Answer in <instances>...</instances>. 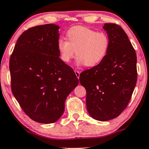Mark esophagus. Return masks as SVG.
<instances>
[{"label": "esophagus", "mask_w": 149, "mask_h": 149, "mask_svg": "<svg viewBox=\"0 0 149 149\" xmlns=\"http://www.w3.org/2000/svg\"><path fill=\"white\" fill-rule=\"evenodd\" d=\"M75 72V73H76V77L77 78H78V79H79V78H80V71H77V70H76V71H74Z\"/></svg>", "instance_id": "esophagus-1"}]
</instances>
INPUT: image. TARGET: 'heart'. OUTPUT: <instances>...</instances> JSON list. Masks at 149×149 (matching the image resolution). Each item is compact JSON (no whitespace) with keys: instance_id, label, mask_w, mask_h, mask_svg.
<instances>
[{"instance_id":"obj_1","label":"heart","mask_w":149,"mask_h":149,"mask_svg":"<svg viewBox=\"0 0 149 149\" xmlns=\"http://www.w3.org/2000/svg\"><path fill=\"white\" fill-rule=\"evenodd\" d=\"M67 41L60 37L57 42L60 59L64 63L71 62L76 53L78 66L94 67L105 59L110 47L106 34L85 26L70 28L67 33Z\"/></svg>"}]
</instances>
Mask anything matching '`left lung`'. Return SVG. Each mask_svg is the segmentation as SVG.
Wrapping results in <instances>:
<instances>
[{
  "mask_svg": "<svg viewBox=\"0 0 149 149\" xmlns=\"http://www.w3.org/2000/svg\"><path fill=\"white\" fill-rule=\"evenodd\" d=\"M103 29L110 40L106 57L79 78L87 92L89 114L101 121L117 117L126 109L137 78V56L128 35L115 23H105Z\"/></svg>",
  "mask_w": 149,
  "mask_h": 149,
  "instance_id": "left-lung-1",
  "label": "left lung"
}]
</instances>
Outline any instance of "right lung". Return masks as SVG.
<instances>
[{
    "mask_svg": "<svg viewBox=\"0 0 149 149\" xmlns=\"http://www.w3.org/2000/svg\"><path fill=\"white\" fill-rule=\"evenodd\" d=\"M59 28L46 24L23 32L10 60L12 94L25 113L42 123L60 119L68 95L79 82L59 57Z\"/></svg>",
    "mask_w": 149,
    "mask_h": 149,
    "instance_id": "obj_1",
    "label": "right lung"
}]
</instances>
